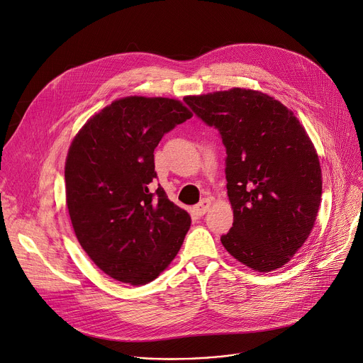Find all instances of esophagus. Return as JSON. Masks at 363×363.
<instances>
[{"label": "esophagus", "instance_id": "obj_1", "mask_svg": "<svg viewBox=\"0 0 363 363\" xmlns=\"http://www.w3.org/2000/svg\"><path fill=\"white\" fill-rule=\"evenodd\" d=\"M210 206H211V201L208 199H203V200H200L199 204H196L194 211L197 213V216H204L208 211Z\"/></svg>", "mask_w": 363, "mask_h": 363}]
</instances>
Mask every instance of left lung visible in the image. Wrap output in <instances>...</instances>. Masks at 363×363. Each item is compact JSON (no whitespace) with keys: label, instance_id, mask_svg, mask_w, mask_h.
I'll use <instances>...</instances> for the list:
<instances>
[{"label":"left lung","instance_id":"8db88e82","mask_svg":"<svg viewBox=\"0 0 363 363\" xmlns=\"http://www.w3.org/2000/svg\"><path fill=\"white\" fill-rule=\"evenodd\" d=\"M226 147L233 228L225 249L256 272L286 264L309 238L322 197L319 157L295 114L273 97L235 87L184 99Z\"/></svg>","mask_w":363,"mask_h":363}]
</instances>
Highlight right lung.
<instances>
[{"label":"right lung","instance_id":"right-lung-1","mask_svg":"<svg viewBox=\"0 0 363 363\" xmlns=\"http://www.w3.org/2000/svg\"><path fill=\"white\" fill-rule=\"evenodd\" d=\"M193 114L179 100L124 97L94 114L72 140L65 197L74 233L110 277L155 280L176 257L191 219L159 184L150 191L155 149Z\"/></svg>","mask_w":363,"mask_h":363}]
</instances>
